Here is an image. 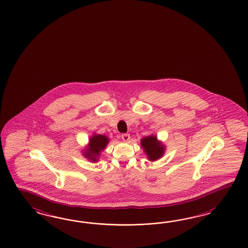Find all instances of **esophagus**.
Returning a JSON list of instances; mask_svg holds the SVG:
<instances>
[{"instance_id":"esophagus-1","label":"esophagus","mask_w":248,"mask_h":248,"mask_svg":"<svg viewBox=\"0 0 248 248\" xmlns=\"http://www.w3.org/2000/svg\"><path fill=\"white\" fill-rule=\"evenodd\" d=\"M122 139H123L124 141L127 142V141H129V139H130V135H129V134H123V135H122Z\"/></svg>"}]
</instances>
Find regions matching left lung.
Instances as JSON below:
<instances>
[{
  "label": "left lung",
  "instance_id": "1",
  "mask_svg": "<svg viewBox=\"0 0 248 248\" xmlns=\"http://www.w3.org/2000/svg\"><path fill=\"white\" fill-rule=\"evenodd\" d=\"M141 143H142L141 144L143 150L147 155L148 159L151 161L157 160L163 155L165 147L161 144V143H158L156 136L151 135L148 137H144L142 139Z\"/></svg>",
  "mask_w": 248,
  "mask_h": 248
}]
</instances>
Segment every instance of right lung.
Returning <instances> with one entry per match:
<instances>
[{
	"mask_svg": "<svg viewBox=\"0 0 248 248\" xmlns=\"http://www.w3.org/2000/svg\"><path fill=\"white\" fill-rule=\"evenodd\" d=\"M108 138L105 135H94L90 138L89 149L84 153V156L88 157L91 161L96 162L97 156L102 150L105 149L106 144L108 143Z\"/></svg>",
	"mask_w": 248,
	"mask_h": 248,
	"instance_id": "1",
	"label": "right lung"
}]
</instances>
